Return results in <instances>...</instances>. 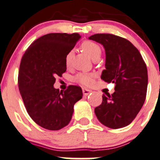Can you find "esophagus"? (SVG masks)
Here are the masks:
<instances>
[{
    "label": "esophagus",
    "instance_id": "1",
    "mask_svg": "<svg viewBox=\"0 0 160 160\" xmlns=\"http://www.w3.org/2000/svg\"><path fill=\"white\" fill-rule=\"evenodd\" d=\"M91 92L92 91L90 90L86 89V88H83V95H84V96H88V95L90 94Z\"/></svg>",
    "mask_w": 160,
    "mask_h": 160
}]
</instances>
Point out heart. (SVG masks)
Returning a JSON list of instances; mask_svg holds the SVG:
<instances>
[{"label": "heart", "instance_id": "obj_1", "mask_svg": "<svg viewBox=\"0 0 160 160\" xmlns=\"http://www.w3.org/2000/svg\"><path fill=\"white\" fill-rule=\"evenodd\" d=\"M81 48L92 59L96 57H100L101 54V48L98 43L93 41L83 42L81 44ZM71 56H72V52H69L65 56V62L67 66L70 64ZM75 80L77 83H80L83 86L90 87L92 86L94 83V76L90 73H79L76 76Z\"/></svg>", "mask_w": 160, "mask_h": 160}]
</instances>
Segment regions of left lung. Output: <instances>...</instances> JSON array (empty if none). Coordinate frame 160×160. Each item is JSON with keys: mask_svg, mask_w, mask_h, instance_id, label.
Returning a JSON list of instances; mask_svg holds the SVG:
<instances>
[{"mask_svg": "<svg viewBox=\"0 0 160 160\" xmlns=\"http://www.w3.org/2000/svg\"><path fill=\"white\" fill-rule=\"evenodd\" d=\"M88 38L104 46L105 70L101 78L115 84L112 94H103L102 103L94 109L95 114L108 128H123L132 123L144 104L147 67L138 50L125 38L112 34H95Z\"/></svg>", "mask_w": 160, "mask_h": 160, "instance_id": "left-lung-1", "label": "left lung"}]
</instances>
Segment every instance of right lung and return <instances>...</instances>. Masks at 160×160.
Instances as JSON below:
<instances>
[{
    "label": "right lung",
    "mask_w": 160,
    "mask_h": 160,
    "mask_svg": "<svg viewBox=\"0 0 160 160\" xmlns=\"http://www.w3.org/2000/svg\"><path fill=\"white\" fill-rule=\"evenodd\" d=\"M78 33H49L30 45L22 58L18 88L27 112L39 126L57 131L70 123L74 104L83 97L80 87L64 92L53 87L67 70L65 56L80 38Z\"/></svg>",
    "instance_id": "add662e5"
}]
</instances>
